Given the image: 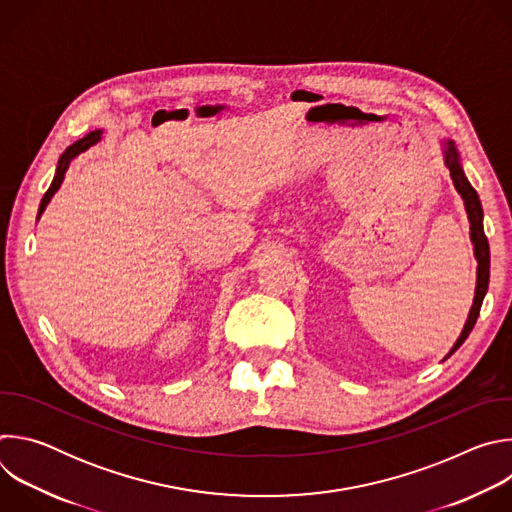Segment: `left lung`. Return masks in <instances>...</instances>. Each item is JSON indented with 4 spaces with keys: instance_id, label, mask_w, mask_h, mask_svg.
I'll return each instance as SVG.
<instances>
[{
    "instance_id": "1",
    "label": "left lung",
    "mask_w": 512,
    "mask_h": 512,
    "mask_svg": "<svg viewBox=\"0 0 512 512\" xmlns=\"http://www.w3.org/2000/svg\"><path fill=\"white\" fill-rule=\"evenodd\" d=\"M446 166L450 168V176L454 180V186L456 190L460 192V196L464 198V204H466V212H468V218H470V239L474 243V255H476V261H478V275H476V296H474V304H472V310H470V316L466 320V326L460 334V338L456 340L454 348L450 354H454L462 344L464 340L468 338V334L472 332L476 320H478V314H480V306H482V300L486 296V289H488V279H490V247H488V239L484 235V225H482V204H480V198L476 194V190L472 188V184L468 182V178L464 176V170L460 166V158H458V152L454 148V141L448 139L446 143Z\"/></svg>"
}]
</instances>
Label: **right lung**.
Instances as JSON below:
<instances>
[{
	"mask_svg": "<svg viewBox=\"0 0 512 512\" xmlns=\"http://www.w3.org/2000/svg\"><path fill=\"white\" fill-rule=\"evenodd\" d=\"M99 139H101V131H93V133L85 135L83 139H79V141H75V143H72V145H68L66 152L60 156V162H58V168H56V176H54V180H52L50 188L46 190V194H44V198H42V202H40V210H38V216L44 212L46 204L50 202V198L54 196V192L60 188V184H62V180H64V174H66V170H68L70 162L75 160L77 156H81L83 152H87V150L91 148V145H95Z\"/></svg>",
	"mask_w": 512,
	"mask_h": 512,
	"instance_id": "obj_1",
	"label": "right lung"
}]
</instances>
